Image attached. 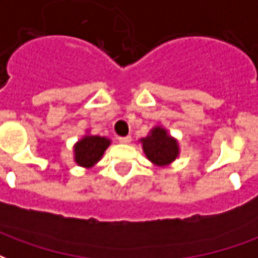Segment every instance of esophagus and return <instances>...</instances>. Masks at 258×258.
I'll return each instance as SVG.
<instances>
[{
  "mask_svg": "<svg viewBox=\"0 0 258 258\" xmlns=\"http://www.w3.org/2000/svg\"><path fill=\"white\" fill-rule=\"evenodd\" d=\"M119 142L120 144H130V142H131V137H130V135H127V137H120L119 138Z\"/></svg>",
  "mask_w": 258,
  "mask_h": 258,
  "instance_id": "esophagus-1",
  "label": "esophagus"
}]
</instances>
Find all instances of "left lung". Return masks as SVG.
I'll return each instance as SVG.
<instances>
[{"label":"left lung","instance_id":"left-lung-1","mask_svg":"<svg viewBox=\"0 0 258 258\" xmlns=\"http://www.w3.org/2000/svg\"><path fill=\"white\" fill-rule=\"evenodd\" d=\"M145 156L156 167H168L179 157V141L163 125H154L145 138L139 139Z\"/></svg>","mask_w":258,"mask_h":258}]
</instances>
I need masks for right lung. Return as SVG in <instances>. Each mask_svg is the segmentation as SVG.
<instances>
[{
  "instance_id": "obj_1",
  "label": "right lung",
  "mask_w": 258,
  "mask_h": 258,
  "mask_svg": "<svg viewBox=\"0 0 258 258\" xmlns=\"http://www.w3.org/2000/svg\"><path fill=\"white\" fill-rule=\"evenodd\" d=\"M110 144L112 141L108 137L93 135L90 130H86V134L74 145V161L79 167L90 169L102 158Z\"/></svg>"
}]
</instances>
